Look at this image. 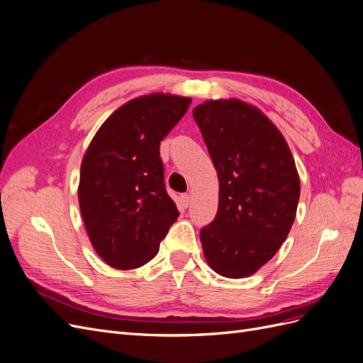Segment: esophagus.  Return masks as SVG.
Listing matches in <instances>:
<instances>
[{"instance_id": "esophagus-1", "label": "esophagus", "mask_w": 363, "mask_h": 363, "mask_svg": "<svg viewBox=\"0 0 363 363\" xmlns=\"http://www.w3.org/2000/svg\"><path fill=\"white\" fill-rule=\"evenodd\" d=\"M180 204H182L183 207H189V204H191V195H189V194L180 195Z\"/></svg>"}]
</instances>
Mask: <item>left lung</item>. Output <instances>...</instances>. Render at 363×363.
I'll return each mask as SVG.
<instances>
[{
	"instance_id": "obj_1",
	"label": "left lung",
	"mask_w": 363,
	"mask_h": 363,
	"mask_svg": "<svg viewBox=\"0 0 363 363\" xmlns=\"http://www.w3.org/2000/svg\"><path fill=\"white\" fill-rule=\"evenodd\" d=\"M192 115L219 180L216 216L200 232L204 257L219 276L248 277L274 257L294 224L300 199L294 157L255 106L211 100Z\"/></svg>"
}]
</instances>
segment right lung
Segmentation results:
<instances>
[{
	"instance_id": "right-lung-1",
	"label": "right lung",
	"mask_w": 363,
	"mask_h": 363,
	"mask_svg": "<svg viewBox=\"0 0 363 363\" xmlns=\"http://www.w3.org/2000/svg\"><path fill=\"white\" fill-rule=\"evenodd\" d=\"M189 104L191 98L168 94L135 98L106 119L86 150L80 212L92 247L107 265H145L179 218L164 188L159 147Z\"/></svg>"
}]
</instances>
